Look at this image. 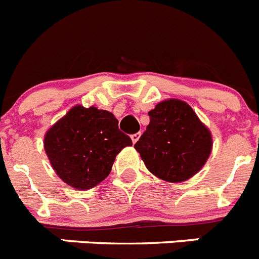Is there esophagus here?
<instances>
[{
	"label": "esophagus",
	"mask_w": 259,
	"mask_h": 259,
	"mask_svg": "<svg viewBox=\"0 0 259 259\" xmlns=\"http://www.w3.org/2000/svg\"><path fill=\"white\" fill-rule=\"evenodd\" d=\"M140 136H141V134L140 132H137V134H134L131 136V139H132V143L134 144H136L137 141H139V139H140Z\"/></svg>",
	"instance_id": "obj_1"
}]
</instances>
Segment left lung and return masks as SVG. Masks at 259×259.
Here are the masks:
<instances>
[{"instance_id":"obj_1","label":"left lung","mask_w":259,"mask_h":259,"mask_svg":"<svg viewBox=\"0 0 259 259\" xmlns=\"http://www.w3.org/2000/svg\"><path fill=\"white\" fill-rule=\"evenodd\" d=\"M150 122L135 149L146 168L170 183L188 180L206 163L212 139L187 102L171 98L148 113Z\"/></svg>"}]
</instances>
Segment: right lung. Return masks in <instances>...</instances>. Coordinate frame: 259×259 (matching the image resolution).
Here are the masks:
<instances>
[{
    "label": "right lung",
    "mask_w": 259,
    "mask_h": 259,
    "mask_svg": "<svg viewBox=\"0 0 259 259\" xmlns=\"http://www.w3.org/2000/svg\"><path fill=\"white\" fill-rule=\"evenodd\" d=\"M132 145L106 110L74 106L45 135L44 148L52 167L66 184L84 191L100 184L111 171L115 157Z\"/></svg>",
    "instance_id": "add662e5"
}]
</instances>
